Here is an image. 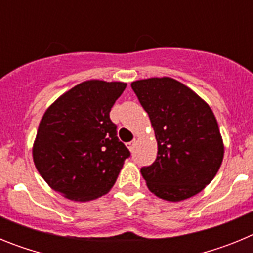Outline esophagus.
<instances>
[{
    "label": "esophagus",
    "instance_id": "1",
    "mask_svg": "<svg viewBox=\"0 0 253 253\" xmlns=\"http://www.w3.org/2000/svg\"><path fill=\"white\" fill-rule=\"evenodd\" d=\"M135 144H137V140H135V139L131 140V142H129L128 144H126V146H128V148H129V151H133L134 147H135Z\"/></svg>",
    "mask_w": 253,
    "mask_h": 253
}]
</instances>
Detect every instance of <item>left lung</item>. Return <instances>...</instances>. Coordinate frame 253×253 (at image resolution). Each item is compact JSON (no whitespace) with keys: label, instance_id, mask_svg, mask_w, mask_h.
<instances>
[{"label":"left lung","instance_id":"1","mask_svg":"<svg viewBox=\"0 0 253 253\" xmlns=\"http://www.w3.org/2000/svg\"><path fill=\"white\" fill-rule=\"evenodd\" d=\"M148 113L157 158L140 169L151 193L167 202L196 195L215 177L224 156L218 122L209 105L171 77L131 82Z\"/></svg>","mask_w":253,"mask_h":253}]
</instances>
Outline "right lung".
Masks as SVG:
<instances>
[{"label":"right lung","mask_w":253,"mask_h":253,"mask_svg":"<svg viewBox=\"0 0 253 253\" xmlns=\"http://www.w3.org/2000/svg\"><path fill=\"white\" fill-rule=\"evenodd\" d=\"M124 82L90 80L60 95L40 120L33 160L53 190L75 202L105 195L130 152L116 137L110 110Z\"/></svg>","instance_id":"obj_1"}]
</instances>
